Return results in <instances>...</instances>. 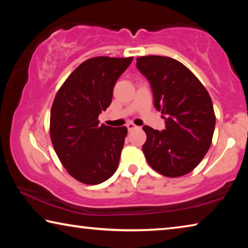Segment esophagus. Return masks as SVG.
I'll use <instances>...</instances> for the list:
<instances>
[{"label":"esophagus","mask_w":248,"mask_h":248,"mask_svg":"<svg viewBox=\"0 0 248 248\" xmlns=\"http://www.w3.org/2000/svg\"><path fill=\"white\" fill-rule=\"evenodd\" d=\"M127 128H128V130H133L137 128V125L132 123H129V124H127Z\"/></svg>","instance_id":"obj_1"}]
</instances>
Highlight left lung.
Segmentation results:
<instances>
[{
    "mask_svg": "<svg viewBox=\"0 0 248 248\" xmlns=\"http://www.w3.org/2000/svg\"><path fill=\"white\" fill-rule=\"evenodd\" d=\"M137 68L150 82L154 106L165 119L163 131L142 128L146 161L166 177L190 173L212 142L216 115L211 97L195 74L175 59L140 57Z\"/></svg>",
    "mask_w": 248,
    "mask_h": 248,
    "instance_id": "1",
    "label": "left lung"
}]
</instances>
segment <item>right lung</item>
Here are the masks:
<instances>
[{"mask_svg":"<svg viewBox=\"0 0 248 248\" xmlns=\"http://www.w3.org/2000/svg\"><path fill=\"white\" fill-rule=\"evenodd\" d=\"M132 59H89L70 74L54 97L52 145L68 173L83 184L103 183L118 169L128 130L99 124L98 116L110 105L117 79Z\"/></svg>","mask_w":248,"mask_h":248,"instance_id":"1","label":"right lung"}]
</instances>
